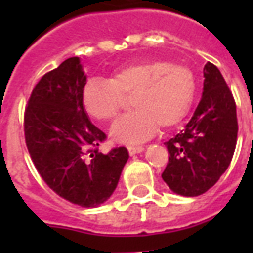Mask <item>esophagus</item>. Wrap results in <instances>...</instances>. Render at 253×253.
I'll return each mask as SVG.
<instances>
[{
  "label": "esophagus",
  "mask_w": 253,
  "mask_h": 253,
  "mask_svg": "<svg viewBox=\"0 0 253 253\" xmlns=\"http://www.w3.org/2000/svg\"><path fill=\"white\" fill-rule=\"evenodd\" d=\"M127 150H128V154L132 156V155H136V154H140L144 151V148L140 146H128L127 147Z\"/></svg>",
  "instance_id": "1"
}]
</instances>
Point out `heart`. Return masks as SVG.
I'll list each match as a JSON object with an SVG mask.
<instances>
[{"mask_svg":"<svg viewBox=\"0 0 253 253\" xmlns=\"http://www.w3.org/2000/svg\"><path fill=\"white\" fill-rule=\"evenodd\" d=\"M197 93L192 69L167 59H143L115 69L109 80L93 77L81 91L84 110L97 121L118 114L123 95L132 94L134 111L113 123L111 139L123 144L144 142L158 130L176 126L189 114Z\"/></svg>","mask_w":253,"mask_h":253,"instance_id":"heart-1","label":"heart"}]
</instances>
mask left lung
<instances>
[{
    "label": "left lung",
    "instance_id": "1",
    "mask_svg": "<svg viewBox=\"0 0 253 253\" xmlns=\"http://www.w3.org/2000/svg\"><path fill=\"white\" fill-rule=\"evenodd\" d=\"M204 91L192 119L166 142L169 160L162 177L176 194L196 197L226 172L236 146V105L215 65L204 68Z\"/></svg>",
    "mask_w": 253,
    "mask_h": 253
}]
</instances>
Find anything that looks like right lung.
<instances>
[{
  "label": "right lung",
  "instance_id": "1",
  "mask_svg": "<svg viewBox=\"0 0 253 253\" xmlns=\"http://www.w3.org/2000/svg\"><path fill=\"white\" fill-rule=\"evenodd\" d=\"M86 84L80 57H69L34 87L25 111V138L34 166L53 192L83 208H97L114 193L128 151L97 146L105 132L81 103Z\"/></svg>",
  "mask_w": 253,
  "mask_h": 253
}]
</instances>
